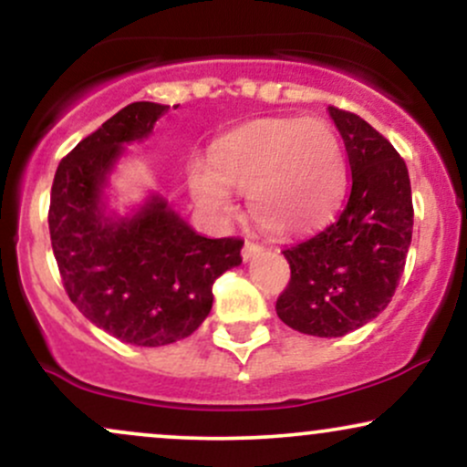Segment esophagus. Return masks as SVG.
<instances>
[{"instance_id":"esophagus-1","label":"esophagus","mask_w":467,"mask_h":467,"mask_svg":"<svg viewBox=\"0 0 467 467\" xmlns=\"http://www.w3.org/2000/svg\"><path fill=\"white\" fill-rule=\"evenodd\" d=\"M261 250H264V248H261L259 244H254V241H245V244H244V252H241V254H244V261H250L252 256L259 254Z\"/></svg>"}]
</instances>
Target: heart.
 <instances>
[{
	"label": "heart",
	"instance_id": "obj_1",
	"mask_svg": "<svg viewBox=\"0 0 467 467\" xmlns=\"http://www.w3.org/2000/svg\"><path fill=\"white\" fill-rule=\"evenodd\" d=\"M208 162L189 164L192 197L213 215L228 217V191L244 192L252 219L276 237L320 226L345 189L340 140L318 118L250 122L219 138Z\"/></svg>",
	"mask_w": 467,
	"mask_h": 467
}]
</instances>
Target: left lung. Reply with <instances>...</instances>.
Instances as JSON below:
<instances>
[{
	"label": "left lung",
	"instance_id": "left-lung-1",
	"mask_svg": "<svg viewBox=\"0 0 467 467\" xmlns=\"http://www.w3.org/2000/svg\"><path fill=\"white\" fill-rule=\"evenodd\" d=\"M351 169L334 223L283 250L289 283L276 314L301 334L337 337L373 320L393 298L412 237L406 162L367 120L329 107Z\"/></svg>",
	"mask_w": 467,
	"mask_h": 467
}]
</instances>
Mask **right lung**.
Segmentation results:
<instances>
[{
    "label": "right lung",
    "instance_id": "1",
    "mask_svg": "<svg viewBox=\"0 0 467 467\" xmlns=\"http://www.w3.org/2000/svg\"><path fill=\"white\" fill-rule=\"evenodd\" d=\"M169 107L131 103L58 162L50 192L52 252L78 312L122 342L189 337L213 307V283L241 264L244 239H206L151 197L131 219L105 215L103 186L122 144L142 140Z\"/></svg>",
    "mask_w": 467,
    "mask_h": 467
}]
</instances>
